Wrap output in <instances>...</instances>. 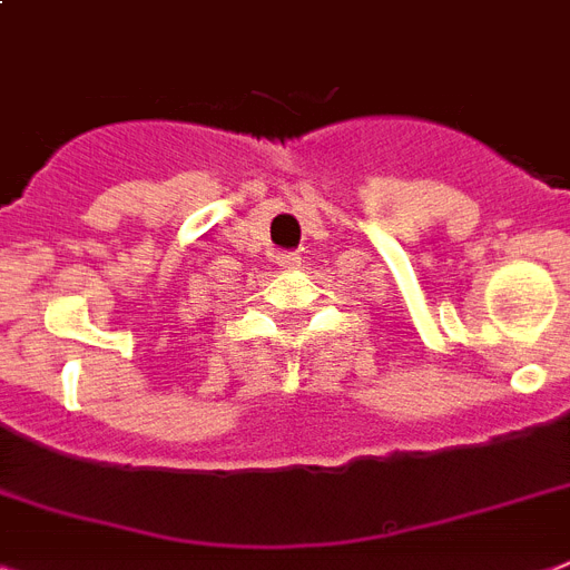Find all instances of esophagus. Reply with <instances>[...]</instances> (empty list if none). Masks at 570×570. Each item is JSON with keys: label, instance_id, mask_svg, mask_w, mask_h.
<instances>
[{"label": "esophagus", "instance_id": "obj_1", "mask_svg": "<svg viewBox=\"0 0 570 570\" xmlns=\"http://www.w3.org/2000/svg\"><path fill=\"white\" fill-rule=\"evenodd\" d=\"M276 265H279L282 271H294V267H299V253H279V256H276Z\"/></svg>", "mask_w": 570, "mask_h": 570}]
</instances>
